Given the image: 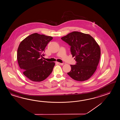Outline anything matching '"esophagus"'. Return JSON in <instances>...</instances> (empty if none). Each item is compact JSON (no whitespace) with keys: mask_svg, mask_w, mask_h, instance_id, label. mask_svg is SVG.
Wrapping results in <instances>:
<instances>
[{"mask_svg":"<svg viewBox=\"0 0 120 120\" xmlns=\"http://www.w3.org/2000/svg\"><path fill=\"white\" fill-rule=\"evenodd\" d=\"M56 63L59 64V65H63L64 64L63 63H60V62H56Z\"/></svg>","mask_w":120,"mask_h":120,"instance_id":"34e87169","label":"esophagus"}]
</instances>
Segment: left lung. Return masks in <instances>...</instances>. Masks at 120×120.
<instances>
[{"mask_svg":"<svg viewBox=\"0 0 120 120\" xmlns=\"http://www.w3.org/2000/svg\"><path fill=\"white\" fill-rule=\"evenodd\" d=\"M61 39L71 46L72 56L77 63L71 65L68 75L79 81L88 80L97 69L100 58V48L90 35L77 31L70 33Z\"/></svg>","mask_w":120,"mask_h":120,"instance_id":"8db88e82","label":"left lung"}]
</instances>
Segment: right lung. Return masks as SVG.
<instances>
[{
  "mask_svg": "<svg viewBox=\"0 0 120 120\" xmlns=\"http://www.w3.org/2000/svg\"><path fill=\"white\" fill-rule=\"evenodd\" d=\"M52 37L34 33L22 40L17 51L19 66L25 76L33 81L40 82L52 71L55 63L43 60V52Z\"/></svg>",
  "mask_w": 120,
  "mask_h": 120,
  "instance_id": "right-lung-1",
  "label": "right lung"
}]
</instances>
